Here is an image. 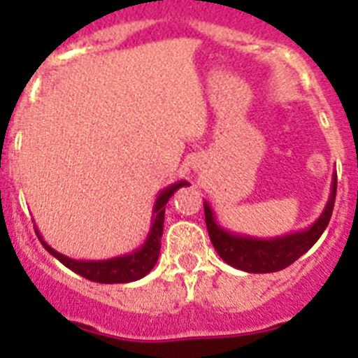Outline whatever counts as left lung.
Listing matches in <instances>:
<instances>
[{
	"instance_id": "left-lung-1",
	"label": "left lung",
	"mask_w": 358,
	"mask_h": 358,
	"mask_svg": "<svg viewBox=\"0 0 358 358\" xmlns=\"http://www.w3.org/2000/svg\"><path fill=\"white\" fill-rule=\"evenodd\" d=\"M335 194H337V173L331 179V194L327 206L322 210L321 217L310 227L303 231H296L278 238H252V236H242L236 233L224 229L215 218L211 206L204 201V215H206V227L215 251L231 267L245 271V273L264 274L276 273L281 268L289 267L290 264L305 255L312 245L324 233L328 222L331 218L335 204Z\"/></svg>"
}]
</instances>
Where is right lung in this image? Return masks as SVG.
<instances>
[{
  "label": "right lung",
  "mask_w": 358,
  "mask_h": 358,
  "mask_svg": "<svg viewBox=\"0 0 358 358\" xmlns=\"http://www.w3.org/2000/svg\"><path fill=\"white\" fill-rule=\"evenodd\" d=\"M188 181H177L173 185L166 186L159 192L156 202H154V210H152V222L150 231H148L147 240L143 242L140 249L127 252L123 256H115L109 260H73L69 256H64L62 252L55 251L50 248L48 243L44 242L43 236L36 227L37 238L41 240L43 248L55 256L57 260L71 268L73 273L80 274L85 280L96 281V283H131V281L141 280L150 273L157 258H159L161 249V236H163V222H164V206L169 199L176 194L181 186H188Z\"/></svg>",
  "instance_id": "add662e5"
}]
</instances>
